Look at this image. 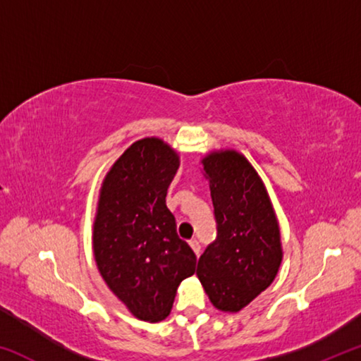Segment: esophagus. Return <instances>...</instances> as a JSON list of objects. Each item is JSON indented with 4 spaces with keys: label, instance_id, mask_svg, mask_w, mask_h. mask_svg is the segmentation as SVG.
Returning a JSON list of instances; mask_svg holds the SVG:
<instances>
[{
    "label": "esophagus",
    "instance_id": "34e87169",
    "mask_svg": "<svg viewBox=\"0 0 361 361\" xmlns=\"http://www.w3.org/2000/svg\"><path fill=\"white\" fill-rule=\"evenodd\" d=\"M189 245H191V248L194 250V253H195V255H199V253H200V243H199L197 240L192 239L191 242H189Z\"/></svg>",
    "mask_w": 361,
    "mask_h": 361
}]
</instances>
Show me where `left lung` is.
Returning <instances> with one entry per match:
<instances>
[{
  "instance_id": "obj_1",
  "label": "left lung",
  "mask_w": 361,
  "mask_h": 361,
  "mask_svg": "<svg viewBox=\"0 0 361 361\" xmlns=\"http://www.w3.org/2000/svg\"><path fill=\"white\" fill-rule=\"evenodd\" d=\"M202 164L218 235L199 258L197 277L216 309L239 312L279 272L277 216L259 175L239 152L213 151Z\"/></svg>"
}]
</instances>
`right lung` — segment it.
<instances>
[{"instance_id": "right-lung-1", "label": "right lung", "mask_w": 361, "mask_h": 361, "mask_svg": "<svg viewBox=\"0 0 361 361\" xmlns=\"http://www.w3.org/2000/svg\"><path fill=\"white\" fill-rule=\"evenodd\" d=\"M178 154L159 138L124 151L106 173L94 223V256L108 288L140 320L170 314L176 288L195 272V255L166 205Z\"/></svg>"}]
</instances>
